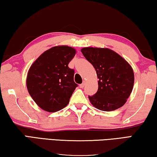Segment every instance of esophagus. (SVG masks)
<instances>
[{
	"mask_svg": "<svg viewBox=\"0 0 157 157\" xmlns=\"http://www.w3.org/2000/svg\"><path fill=\"white\" fill-rule=\"evenodd\" d=\"M85 86H86V81H83V83H81L80 86H79V87H80L81 88H83V87H85Z\"/></svg>",
	"mask_w": 157,
	"mask_h": 157,
	"instance_id": "esophagus-1",
	"label": "esophagus"
}]
</instances>
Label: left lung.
Wrapping results in <instances>:
<instances>
[{"label": "left lung", "mask_w": 157, "mask_h": 157, "mask_svg": "<svg viewBox=\"0 0 157 157\" xmlns=\"http://www.w3.org/2000/svg\"><path fill=\"white\" fill-rule=\"evenodd\" d=\"M81 52L94 66L98 78L97 93L88 96L90 102L102 111H113L122 107L134 86V72L130 64L108 48H84Z\"/></svg>", "instance_id": "8db88e82"}]
</instances>
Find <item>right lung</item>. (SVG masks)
<instances>
[{
    "label": "right lung",
    "instance_id": "1",
    "mask_svg": "<svg viewBox=\"0 0 157 157\" xmlns=\"http://www.w3.org/2000/svg\"><path fill=\"white\" fill-rule=\"evenodd\" d=\"M71 47L56 46L43 53L30 67L27 87L33 100L43 110L59 111L70 102L78 85L68 64L75 56Z\"/></svg>",
    "mask_w": 157,
    "mask_h": 157
}]
</instances>
